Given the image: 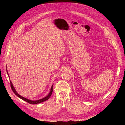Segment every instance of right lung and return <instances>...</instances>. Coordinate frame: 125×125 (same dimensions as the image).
Segmentation results:
<instances>
[{"label": "right lung", "instance_id": "obj_1", "mask_svg": "<svg viewBox=\"0 0 125 125\" xmlns=\"http://www.w3.org/2000/svg\"><path fill=\"white\" fill-rule=\"evenodd\" d=\"M7 73H8V72L7 71ZM8 76H9V75H8ZM10 83L11 88V89H12V91H13V92L14 93V94H16V95L17 96H18L19 97H20V99H21L22 100H24V101H25V102H28V103H30V104H39V103H42V102H44V101H46V100H48L49 98H50V96H51L52 94V90H53V85H52V88H51V91H50V93L48 94V95L46 97H45L43 98V99L39 100H37V101H31V100H28V99H26V98H24V97H22V96H21V95H20L19 94H18V93H17V92H16V91L15 90V89H14V87H13V85H12V83H11V81H10Z\"/></svg>", "mask_w": 125, "mask_h": 125}]
</instances>
